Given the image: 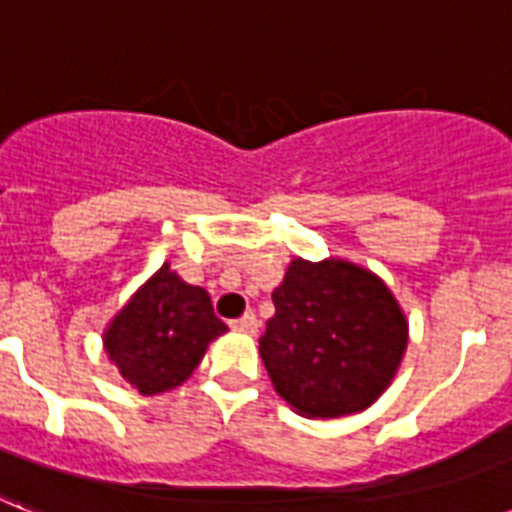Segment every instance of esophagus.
<instances>
[{
    "label": "esophagus",
    "instance_id": "1",
    "mask_svg": "<svg viewBox=\"0 0 512 512\" xmlns=\"http://www.w3.org/2000/svg\"><path fill=\"white\" fill-rule=\"evenodd\" d=\"M257 326H260V323H257L255 313H244L242 318H236V321L231 323V328H236V331H244V334H255Z\"/></svg>",
    "mask_w": 512,
    "mask_h": 512
}]
</instances>
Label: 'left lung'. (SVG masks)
<instances>
[{"label": "left lung", "mask_w": 512, "mask_h": 512, "mask_svg": "<svg viewBox=\"0 0 512 512\" xmlns=\"http://www.w3.org/2000/svg\"><path fill=\"white\" fill-rule=\"evenodd\" d=\"M273 305L260 355L276 392L307 418L360 413L400 368L405 315L371 270L297 257Z\"/></svg>", "instance_id": "8db88e82"}]
</instances>
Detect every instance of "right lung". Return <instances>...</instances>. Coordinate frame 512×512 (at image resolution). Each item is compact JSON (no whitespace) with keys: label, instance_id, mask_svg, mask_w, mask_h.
Returning <instances> with one entry per match:
<instances>
[{"label":"right lung","instance_id":"right-lung-1","mask_svg":"<svg viewBox=\"0 0 512 512\" xmlns=\"http://www.w3.org/2000/svg\"><path fill=\"white\" fill-rule=\"evenodd\" d=\"M223 331L228 326L215 315L210 294L165 263L115 315L105 347L141 394H160L184 384Z\"/></svg>","mask_w":512,"mask_h":512}]
</instances>
